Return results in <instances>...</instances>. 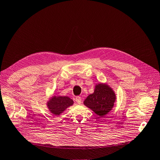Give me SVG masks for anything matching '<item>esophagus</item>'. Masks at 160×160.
Here are the masks:
<instances>
[{"label": "esophagus", "mask_w": 160, "mask_h": 160, "mask_svg": "<svg viewBox=\"0 0 160 160\" xmlns=\"http://www.w3.org/2000/svg\"><path fill=\"white\" fill-rule=\"evenodd\" d=\"M75 101L77 102L78 103L80 104V103H81V97H80V96L75 97Z\"/></svg>", "instance_id": "esophagus-1"}]
</instances>
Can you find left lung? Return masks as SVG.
<instances>
[{"mask_svg": "<svg viewBox=\"0 0 160 160\" xmlns=\"http://www.w3.org/2000/svg\"><path fill=\"white\" fill-rule=\"evenodd\" d=\"M115 100L112 89L108 85L99 83L96 85L94 93L85 99L84 104L100 117H103L112 109Z\"/></svg>", "mask_w": 160, "mask_h": 160, "instance_id": "1", "label": "left lung"}]
</instances>
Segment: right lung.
I'll return each instance as SVG.
<instances>
[{
	"label": "right lung",
	"mask_w": 160,
	"mask_h": 160,
	"mask_svg": "<svg viewBox=\"0 0 160 160\" xmlns=\"http://www.w3.org/2000/svg\"><path fill=\"white\" fill-rule=\"evenodd\" d=\"M73 101L67 96H53L48 102V108L53 115H60V113L72 105Z\"/></svg>",
	"instance_id": "add662e5"
}]
</instances>
